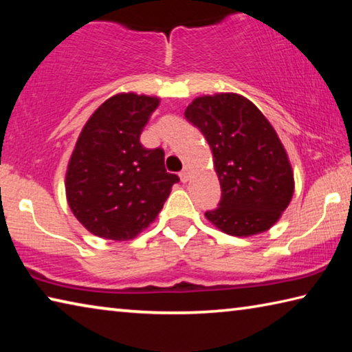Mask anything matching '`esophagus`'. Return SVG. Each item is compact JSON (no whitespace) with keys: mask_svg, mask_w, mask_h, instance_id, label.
<instances>
[{"mask_svg":"<svg viewBox=\"0 0 352 352\" xmlns=\"http://www.w3.org/2000/svg\"><path fill=\"white\" fill-rule=\"evenodd\" d=\"M189 178H190V170H189V168H183V170L180 172V180H182L183 183H186V182H189Z\"/></svg>","mask_w":352,"mask_h":352,"instance_id":"obj_1","label":"esophagus"}]
</instances>
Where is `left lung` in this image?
Listing matches in <instances>:
<instances>
[{
  "label": "left lung",
  "mask_w": 352,
  "mask_h": 352,
  "mask_svg": "<svg viewBox=\"0 0 352 352\" xmlns=\"http://www.w3.org/2000/svg\"><path fill=\"white\" fill-rule=\"evenodd\" d=\"M211 147L222 199L210 222L247 237L275 225L294 195V170L272 124L252 100L236 93L195 98L184 110Z\"/></svg>",
  "instance_id": "1"
}]
</instances>
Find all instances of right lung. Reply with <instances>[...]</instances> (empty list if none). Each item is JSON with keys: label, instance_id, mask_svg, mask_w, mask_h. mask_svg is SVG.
Returning <instances> with one entry per match:
<instances>
[{"label": "right lung", "instance_id": "right-lung-1", "mask_svg": "<svg viewBox=\"0 0 352 352\" xmlns=\"http://www.w3.org/2000/svg\"><path fill=\"white\" fill-rule=\"evenodd\" d=\"M160 105L155 96L118 93L99 107L77 138L67 168L69 210L91 234L129 241L162 211L172 184L163 148H146L142 129Z\"/></svg>", "mask_w": 352, "mask_h": 352}]
</instances>
